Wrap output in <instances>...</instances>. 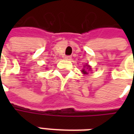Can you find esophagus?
Listing matches in <instances>:
<instances>
[{
    "label": "esophagus",
    "mask_w": 134,
    "mask_h": 134,
    "mask_svg": "<svg viewBox=\"0 0 134 134\" xmlns=\"http://www.w3.org/2000/svg\"><path fill=\"white\" fill-rule=\"evenodd\" d=\"M65 59H66V60H71V56H65Z\"/></svg>",
    "instance_id": "esophagus-1"
}]
</instances>
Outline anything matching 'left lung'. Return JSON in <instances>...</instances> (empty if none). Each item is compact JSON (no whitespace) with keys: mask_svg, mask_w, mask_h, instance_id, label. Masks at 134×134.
Here are the masks:
<instances>
[{"mask_svg":"<svg viewBox=\"0 0 134 134\" xmlns=\"http://www.w3.org/2000/svg\"><path fill=\"white\" fill-rule=\"evenodd\" d=\"M87 69V70H86V69ZM90 69H91V67H90L89 65H86V67H84V69H82V72H83V74H84V75H87L88 74V71H90Z\"/></svg>","mask_w":134,"mask_h":134,"instance_id":"1","label":"left lung"}]
</instances>
